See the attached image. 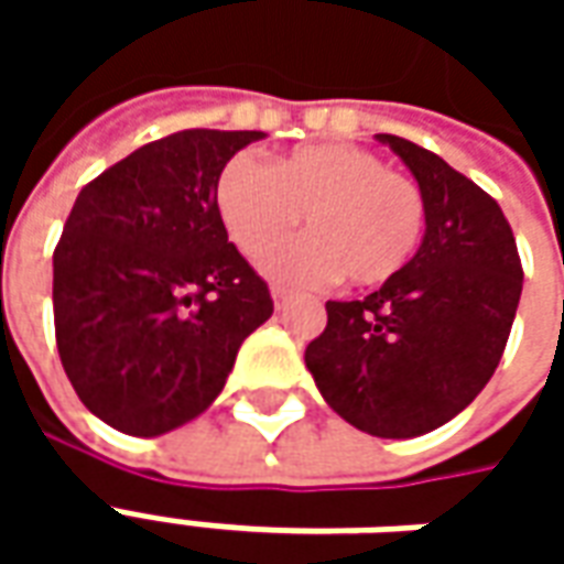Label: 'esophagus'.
<instances>
[{
  "mask_svg": "<svg viewBox=\"0 0 564 564\" xmlns=\"http://www.w3.org/2000/svg\"><path fill=\"white\" fill-rule=\"evenodd\" d=\"M271 299H274V305L281 307L286 299H290V286H283V283H274L271 286Z\"/></svg>",
  "mask_w": 564,
  "mask_h": 564,
  "instance_id": "obj_1",
  "label": "esophagus"
}]
</instances>
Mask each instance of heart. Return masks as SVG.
<instances>
[{"label":"heart","instance_id":"heart-1","mask_svg":"<svg viewBox=\"0 0 564 564\" xmlns=\"http://www.w3.org/2000/svg\"><path fill=\"white\" fill-rule=\"evenodd\" d=\"M217 214L250 259L293 232H307L269 257L286 281L341 274L350 286H378L411 262L425 229V198L414 177L387 169L354 144H307L262 165L238 153L217 177Z\"/></svg>","mask_w":564,"mask_h":564}]
</instances>
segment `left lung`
<instances>
[{
	"label": "left lung",
	"mask_w": 564,
	"mask_h": 564,
	"mask_svg": "<svg viewBox=\"0 0 564 564\" xmlns=\"http://www.w3.org/2000/svg\"><path fill=\"white\" fill-rule=\"evenodd\" d=\"M425 198L414 259L359 302H326L307 371L329 408L378 437H416L465 411L505 354L522 265L498 202L432 150L378 135Z\"/></svg>",
	"instance_id": "1"
}]
</instances>
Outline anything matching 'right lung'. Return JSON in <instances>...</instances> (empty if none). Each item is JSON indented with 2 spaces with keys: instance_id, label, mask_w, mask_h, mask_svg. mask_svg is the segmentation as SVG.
Instances as JSON below:
<instances>
[{
  "instance_id": "obj_1",
  "label": "right lung",
  "mask_w": 564,
  "mask_h": 564,
  "mask_svg": "<svg viewBox=\"0 0 564 564\" xmlns=\"http://www.w3.org/2000/svg\"><path fill=\"white\" fill-rule=\"evenodd\" d=\"M262 132L184 129L84 186L54 250L56 350L87 411L135 437L189 423L274 311L217 214L223 165Z\"/></svg>"
}]
</instances>
